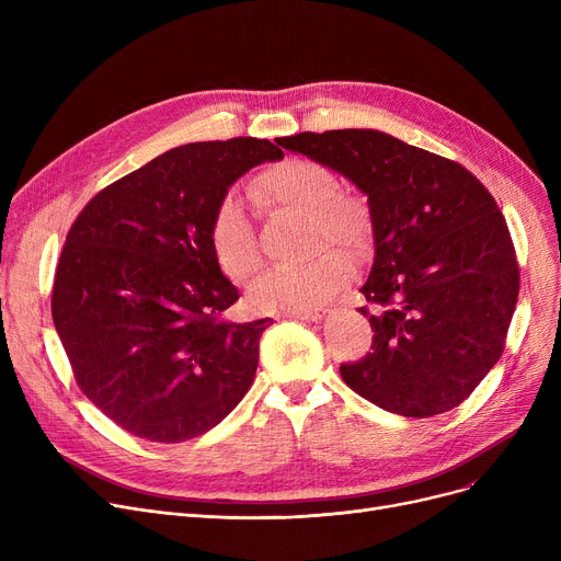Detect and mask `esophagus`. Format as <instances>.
I'll return each instance as SVG.
<instances>
[{
	"label": "esophagus",
	"mask_w": 561,
	"mask_h": 561,
	"mask_svg": "<svg viewBox=\"0 0 561 561\" xmlns=\"http://www.w3.org/2000/svg\"><path fill=\"white\" fill-rule=\"evenodd\" d=\"M286 318H298V320H322V318H325V311H296V313H286Z\"/></svg>",
	"instance_id": "34e87169"
}]
</instances>
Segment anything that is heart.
<instances>
[{
	"label": "heart",
	"instance_id": "obj_1",
	"mask_svg": "<svg viewBox=\"0 0 561 561\" xmlns=\"http://www.w3.org/2000/svg\"><path fill=\"white\" fill-rule=\"evenodd\" d=\"M250 197L265 211L309 218L311 248L330 243L359 256L373 241L368 202L341 193L339 176L316 161L286 159L265 168L250 184ZM209 243L229 279L243 282L256 273V236L236 195L222 197L216 206ZM343 252L322 250L307 263L268 271L252 284L250 305L263 313H296L325 305L352 277V261Z\"/></svg>",
	"mask_w": 561,
	"mask_h": 561
}]
</instances>
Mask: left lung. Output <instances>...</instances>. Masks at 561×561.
I'll return each instance as SVG.
<instances>
[{
    "mask_svg": "<svg viewBox=\"0 0 561 561\" xmlns=\"http://www.w3.org/2000/svg\"><path fill=\"white\" fill-rule=\"evenodd\" d=\"M366 197L373 268L362 286L373 352L343 364L373 404L430 419L461 404L497 364L518 300V263L491 193L463 165L377 131L277 138Z\"/></svg>",
    "mask_w": 561,
    "mask_h": 561,
    "instance_id": "obj_1",
    "label": "left lung"
}]
</instances>
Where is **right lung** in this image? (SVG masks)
<instances>
[{"label":"right lung","mask_w":561,"mask_h":561,"mask_svg":"<svg viewBox=\"0 0 561 561\" xmlns=\"http://www.w3.org/2000/svg\"><path fill=\"white\" fill-rule=\"evenodd\" d=\"M284 152L231 138L174 147L100 191L68 231L51 318L79 389L134 436L182 444L248 393L271 318L231 322L211 252L216 206Z\"/></svg>","instance_id":"1"}]
</instances>
